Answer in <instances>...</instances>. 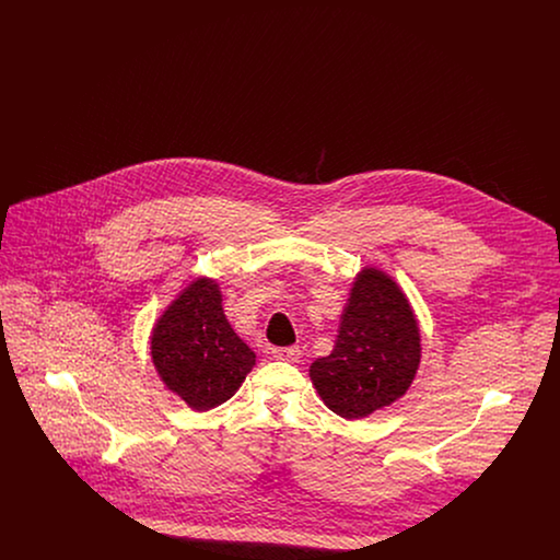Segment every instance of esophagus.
<instances>
[{"mask_svg":"<svg viewBox=\"0 0 560 560\" xmlns=\"http://www.w3.org/2000/svg\"><path fill=\"white\" fill-rule=\"evenodd\" d=\"M270 354L277 361H288V363H298L300 361V348L298 347L272 348Z\"/></svg>","mask_w":560,"mask_h":560,"instance_id":"34e87169","label":"esophagus"}]
</instances>
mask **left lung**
I'll list each match as a JSON object with an SVG mask.
<instances>
[{
  "label": "left lung",
  "instance_id": "obj_1",
  "mask_svg": "<svg viewBox=\"0 0 560 560\" xmlns=\"http://www.w3.org/2000/svg\"><path fill=\"white\" fill-rule=\"evenodd\" d=\"M422 359L420 327L399 283L375 267L354 277L331 354L311 365L323 402L361 420L399 400Z\"/></svg>",
  "mask_w": 560,
  "mask_h": 560
}]
</instances>
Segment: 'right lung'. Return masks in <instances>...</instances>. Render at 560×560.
<instances>
[{"instance_id": "obj_1", "label": "right lung", "mask_w": 560, "mask_h": 560, "mask_svg": "<svg viewBox=\"0 0 560 560\" xmlns=\"http://www.w3.org/2000/svg\"><path fill=\"white\" fill-rule=\"evenodd\" d=\"M151 357L167 390L195 411L231 399L256 365L222 308L215 279L197 277L172 300L151 331Z\"/></svg>"}]
</instances>
